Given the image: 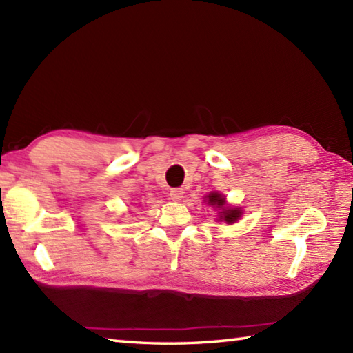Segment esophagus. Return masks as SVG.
I'll return each mask as SVG.
<instances>
[{"label":"esophagus","instance_id":"1","mask_svg":"<svg viewBox=\"0 0 353 353\" xmlns=\"http://www.w3.org/2000/svg\"><path fill=\"white\" fill-rule=\"evenodd\" d=\"M183 197V190H181V188H174V190H171L170 191V199L171 200H174V201H179Z\"/></svg>","mask_w":353,"mask_h":353}]
</instances>
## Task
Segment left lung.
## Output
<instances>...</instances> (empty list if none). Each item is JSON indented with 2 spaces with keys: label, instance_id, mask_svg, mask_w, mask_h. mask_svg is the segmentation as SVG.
Returning a JSON list of instances; mask_svg holds the SVG:
<instances>
[{
  "label": "left lung",
  "instance_id": "8db88e82",
  "mask_svg": "<svg viewBox=\"0 0 353 353\" xmlns=\"http://www.w3.org/2000/svg\"><path fill=\"white\" fill-rule=\"evenodd\" d=\"M208 205H212L215 208H220L221 212H220V219L219 220H224L228 224L235 223L239 216H241V209L234 208V209H228L224 208V197L219 192H211L208 196Z\"/></svg>",
  "mask_w": 353,
  "mask_h": 353
}]
</instances>
